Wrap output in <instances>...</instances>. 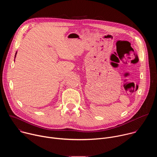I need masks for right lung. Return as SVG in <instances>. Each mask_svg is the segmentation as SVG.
Masks as SVG:
<instances>
[{
  "instance_id": "add662e5",
  "label": "right lung",
  "mask_w": 157,
  "mask_h": 157,
  "mask_svg": "<svg viewBox=\"0 0 157 157\" xmlns=\"http://www.w3.org/2000/svg\"><path fill=\"white\" fill-rule=\"evenodd\" d=\"M17 52H16V53H15V57H16V55H17ZM15 61V60H14Z\"/></svg>"
}]
</instances>
